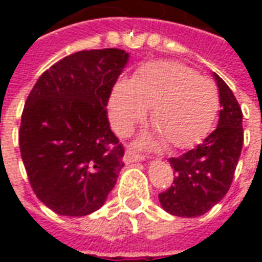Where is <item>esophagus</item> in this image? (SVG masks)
Returning a JSON list of instances; mask_svg holds the SVG:
<instances>
[{
    "mask_svg": "<svg viewBox=\"0 0 262 262\" xmlns=\"http://www.w3.org/2000/svg\"><path fill=\"white\" fill-rule=\"evenodd\" d=\"M142 160H144V156L137 154L133 150H127L125 153V157H123V161H125L126 164H130V163H135V161H142Z\"/></svg>",
    "mask_w": 262,
    "mask_h": 262,
    "instance_id": "obj_1",
    "label": "esophagus"
}]
</instances>
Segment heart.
<instances>
[{"label": "heart", "instance_id": "heart-1", "mask_svg": "<svg viewBox=\"0 0 262 262\" xmlns=\"http://www.w3.org/2000/svg\"><path fill=\"white\" fill-rule=\"evenodd\" d=\"M219 91L212 81L176 61H154L137 70L130 81L115 85L111 122L126 133L151 108L150 120L171 148L191 147L212 129L219 112Z\"/></svg>", "mask_w": 262, "mask_h": 262}]
</instances>
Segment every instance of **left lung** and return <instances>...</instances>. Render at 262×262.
Listing matches in <instances>:
<instances>
[{
	"label": "left lung",
	"instance_id": "left-lung-1",
	"mask_svg": "<svg viewBox=\"0 0 262 262\" xmlns=\"http://www.w3.org/2000/svg\"><path fill=\"white\" fill-rule=\"evenodd\" d=\"M219 86L217 127L196 147L180 157L168 159L176 178L159 193L161 206L174 216H202L222 201L230 189L242 153L243 112L229 85L214 74Z\"/></svg>",
	"mask_w": 262,
	"mask_h": 262
}]
</instances>
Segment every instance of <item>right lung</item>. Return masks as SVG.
I'll return each instance as SVG.
<instances>
[{
	"label": "right lung",
	"instance_id": "add662e5",
	"mask_svg": "<svg viewBox=\"0 0 262 262\" xmlns=\"http://www.w3.org/2000/svg\"><path fill=\"white\" fill-rule=\"evenodd\" d=\"M127 59L120 49L66 56L39 77L26 99L20 156L35 195L57 214L95 212L125 165L106 105Z\"/></svg>",
	"mask_w": 262,
	"mask_h": 262
}]
</instances>
